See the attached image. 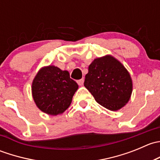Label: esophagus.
<instances>
[{"mask_svg": "<svg viewBox=\"0 0 160 160\" xmlns=\"http://www.w3.org/2000/svg\"><path fill=\"white\" fill-rule=\"evenodd\" d=\"M77 83H78L80 86H82V85L83 84V83H84V79H80V80H77Z\"/></svg>", "mask_w": 160, "mask_h": 160, "instance_id": "1", "label": "esophagus"}]
</instances>
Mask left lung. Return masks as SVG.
Listing matches in <instances>:
<instances>
[{"label": "left lung", "mask_w": 160, "mask_h": 160, "mask_svg": "<svg viewBox=\"0 0 160 160\" xmlns=\"http://www.w3.org/2000/svg\"><path fill=\"white\" fill-rule=\"evenodd\" d=\"M84 86L98 104L111 111L124 107L132 92L129 72L111 56L98 58L91 62L85 76Z\"/></svg>", "instance_id": "left-lung-1"}]
</instances>
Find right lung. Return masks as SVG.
Segmentation results:
<instances>
[{"label":"right lung","instance_id":"right-lung-1","mask_svg":"<svg viewBox=\"0 0 160 160\" xmlns=\"http://www.w3.org/2000/svg\"><path fill=\"white\" fill-rule=\"evenodd\" d=\"M78 84L68 71L54 66L42 68L32 82V96L37 107L50 115H57L70 105Z\"/></svg>","mask_w":160,"mask_h":160}]
</instances>
